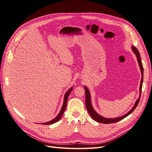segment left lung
<instances>
[{
    "mask_svg": "<svg viewBox=\"0 0 152 152\" xmlns=\"http://www.w3.org/2000/svg\"><path fill=\"white\" fill-rule=\"evenodd\" d=\"M131 48H132V50L133 51L134 54L136 55V57L137 58V61L139 63V65L140 71H141V74H142V78H141L140 84V88H139V92H139V97L136 100V102H135V104H134V107H132V108L129 111V112H127L124 115L121 116L120 117L115 118H104V117L100 116L94 110V109L93 108V107L92 105V103H91V97L90 92H89L88 88H87L86 86H84V89H85V92H86V107L87 110L88 111L89 115H91V116L92 117V118L94 119V120H95V121H97L98 123H103V124H110V123H113L119 121H121V119H124V118L129 115L135 109V108L137 107V106L139 104L140 99L141 92H142V87L143 77V68L142 66V63L140 56V53H139V50L137 49L136 47H135L133 45L132 46Z\"/></svg>",
    "mask_w": 152,
    "mask_h": 152,
    "instance_id": "1",
    "label": "left lung"
}]
</instances>
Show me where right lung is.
Segmentation results:
<instances>
[{"mask_svg":"<svg viewBox=\"0 0 152 152\" xmlns=\"http://www.w3.org/2000/svg\"><path fill=\"white\" fill-rule=\"evenodd\" d=\"M73 87H71V88L65 93V96H64V101H63V106L61 107V109L60 111L59 114L56 116L54 119H53L52 120L49 121V122H47V123H41V124H44V125H49V124H53L56 122L58 121L60 119H61L64 111H65V110H66V105H67V101H68V96L70 94V92H71V91L73 90Z\"/></svg>","mask_w":152,"mask_h":152,"instance_id":"right-lung-1","label":"right lung"}]
</instances>
